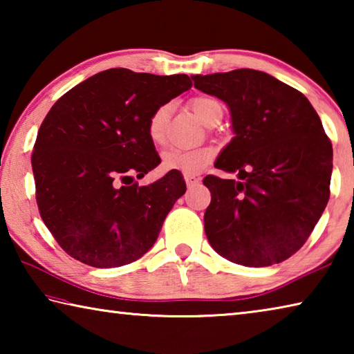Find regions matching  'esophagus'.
Returning <instances> with one entry per match:
<instances>
[{
	"label": "esophagus",
	"instance_id": "esophagus-1",
	"mask_svg": "<svg viewBox=\"0 0 354 354\" xmlns=\"http://www.w3.org/2000/svg\"><path fill=\"white\" fill-rule=\"evenodd\" d=\"M184 178H185V184H187L189 189L195 187V185H198L201 183V179L196 178V176H184Z\"/></svg>",
	"mask_w": 354,
	"mask_h": 354
}]
</instances>
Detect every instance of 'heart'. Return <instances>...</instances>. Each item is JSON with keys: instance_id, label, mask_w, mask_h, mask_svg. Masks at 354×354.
Here are the masks:
<instances>
[{"instance_id": "heart-1", "label": "heart", "mask_w": 354, "mask_h": 354, "mask_svg": "<svg viewBox=\"0 0 354 354\" xmlns=\"http://www.w3.org/2000/svg\"><path fill=\"white\" fill-rule=\"evenodd\" d=\"M190 107L196 118L206 127L211 120L221 112V106L217 100L211 97H196L190 101ZM170 115V106L162 104L156 109L148 118L147 131L153 143H160L165 137L167 120ZM212 159L211 148H194V149H170L162 158V169L167 171H178L184 176H195L206 169Z\"/></svg>"}]
</instances>
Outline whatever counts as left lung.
Here are the masks:
<instances>
[{"label": "left lung", "instance_id": "1", "mask_svg": "<svg viewBox=\"0 0 354 354\" xmlns=\"http://www.w3.org/2000/svg\"><path fill=\"white\" fill-rule=\"evenodd\" d=\"M195 87L226 103L234 137L209 175L205 231L225 259L268 267L303 247L329 200L333 145L301 92L259 70L192 76Z\"/></svg>", "mask_w": 354, "mask_h": 354}]
</instances>
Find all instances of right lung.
Returning a JSON list of instances; mask_svg holds the SVG:
<instances>
[{
    "label": "right lung",
    "mask_w": 354,
    "mask_h": 354,
    "mask_svg": "<svg viewBox=\"0 0 354 354\" xmlns=\"http://www.w3.org/2000/svg\"><path fill=\"white\" fill-rule=\"evenodd\" d=\"M190 87L187 75L111 68L77 84L51 107L31 162L40 217L65 253L112 268L151 250L185 183L178 171L142 187L127 179L143 178L160 164L148 118Z\"/></svg>",
    "instance_id": "add662e5"
}]
</instances>
